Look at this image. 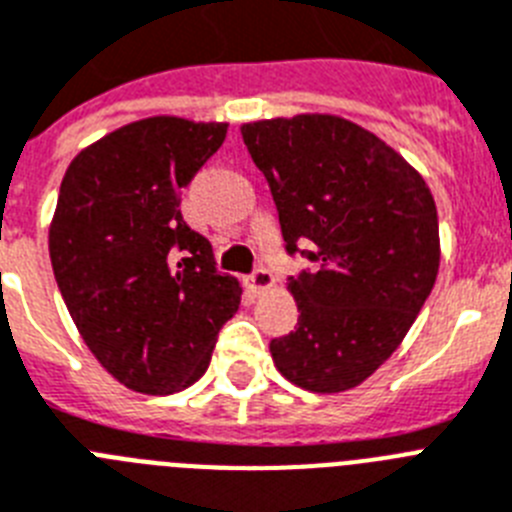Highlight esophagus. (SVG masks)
Returning a JSON list of instances; mask_svg holds the SVG:
<instances>
[{"mask_svg": "<svg viewBox=\"0 0 512 512\" xmlns=\"http://www.w3.org/2000/svg\"><path fill=\"white\" fill-rule=\"evenodd\" d=\"M273 283H275L273 273H270V270H265V268H255V270H252L250 278H247V286H250L255 293L270 291V288H273Z\"/></svg>", "mask_w": 512, "mask_h": 512, "instance_id": "esophagus-1", "label": "esophagus"}]
</instances>
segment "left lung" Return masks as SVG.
<instances>
[{
  "instance_id": "obj_1",
  "label": "left lung",
  "mask_w": 512,
  "mask_h": 512,
  "mask_svg": "<svg viewBox=\"0 0 512 512\" xmlns=\"http://www.w3.org/2000/svg\"><path fill=\"white\" fill-rule=\"evenodd\" d=\"M242 139L270 185L286 252L314 262L288 278L301 314L270 340L273 363L306 391L353 389L399 348L433 291L441 242L430 188L379 136L337 115L244 123Z\"/></svg>"
}]
</instances>
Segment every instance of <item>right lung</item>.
<instances>
[{
	"mask_svg": "<svg viewBox=\"0 0 512 512\" xmlns=\"http://www.w3.org/2000/svg\"><path fill=\"white\" fill-rule=\"evenodd\" d=\"M224 139L226 123L146 118L79 151L61 180L53 275L87 348L141 394L201 379L239 309L237 278L180 213L182 188Z\"/></svg>",
	"mask_w": 512,
	"mask_h": 512,
	"instance_id": "add662e5",
	"label": "right lung"
}]
</instances>
